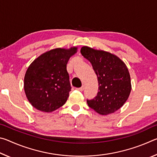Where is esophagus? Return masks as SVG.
<instances>
[{
	"label": "esophagus",
	"instance_id": "obj_1",
	"mask_svg": "<svg viewBox=\"0 0 157 157\" xmlns=\"http://www.w3.org/2000/svg\"><path fill=\"white\" fill-rule=\"evenodd\" d=\"M84 86H82V87H80V88H78V91H84Z\"/></svg>",
	"mask_w": 157,
	"mask_h": 157
}]
</instances>
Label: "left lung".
Masks as SVG:
<instances>
[{"mask_svg":"<svg viewBox=\"0 0 157 157\" xmlns=\"http://www.w3.org/2000/svg\"><path fill=\"white\" fill-rule=\"evenodd\" d=\"M80 52L91 63L98 81L97 96L87 100V104L100 115L113 113L123 107L131 92L128 68L123 60L109 52L86 46Z\"/></svg>","mask_w":157,"mask_h":157,"instance_id":"8db88e82","label":"left lung"}]
</instances>
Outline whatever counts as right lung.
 <instances>
[{
	"instance_id": "right-lung-1",
	"label": "right lung",
	"mask_w": 157,
	"mask_h": 157,
	"mask_svg": "<svg viewBox=\"0 0 157 157\" xmlns=\"http://www.w3.org/2000/svg\"><path fill=\"white\" fill-rule=\"evenodd\" d=\"M78 47L57 48L45 52L29 66L24 77V91L29 102L46 113L65 104L71 91L66 65Z\"/></svg>"
}]
</instances>
